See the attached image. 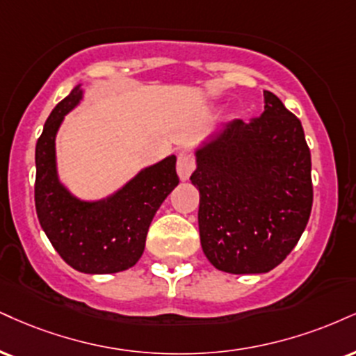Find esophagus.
I'll return each mask as SVG.
<instances>
[{"label": "esophagus", "mask_w": 356, "mask_h": 356, "mask_svg": "<svg viewBox=\"0 0 356 356\" xmlns=\"http://www.w3.org/2000/svg\"><path fill=\"white\" fill-rule=\"evenodd\" d=\"M195 169V162L194 157L191 154H181L177 159V174L181 181H187L191 177V174L194 172Z\"/></svg>", "instance_id": "34e87169"}]
</instances>
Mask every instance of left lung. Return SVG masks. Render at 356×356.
I'll return each mask as SVG.
<instances>
[{"label": "left lung", "instance_id": "obj_1", "mask_svg": "<svg viewBox=\"0 0 356 356\" xmlns=\"http://www.w3.org/2000/svg\"><path fill=\"white\" fill-rule=\"evenodd\" d=\"M264 113L241 119L195 149L205 257L229 273H265L293 250L314 202L312 159L302 122L275 94Z\"/></svg>", "mask_w": 356, "mask_h": 356}]
</instances>
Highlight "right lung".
<instances>
[{
  "label": "right lung",
  "instance_id": "add662e5",
  "mask_svg": "<svg viewBox=\"0 0 356 356\" xmlns=\"http://www.w3.org/2000/svg\"><path fill=\"white\" fill-rule=\"evenodd\" d=\"M84 96L76 86L53 109L36 143L34 204L40 224L61 259L83 273H115L143 255L149 225L179 184L175 156L144 167L121 189L99 200H83L59 181L56 134Z\"/></svg>",
  "mask_w": 356,
  "mask_h": 356
}]
</instances>
